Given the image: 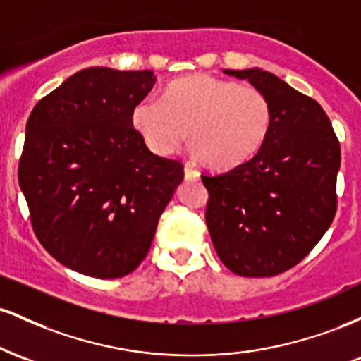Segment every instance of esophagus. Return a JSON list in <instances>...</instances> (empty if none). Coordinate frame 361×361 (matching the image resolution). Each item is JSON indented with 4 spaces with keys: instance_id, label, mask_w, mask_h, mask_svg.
Segmentation results:
<instances>
[{
    "instance_id": "esophagus-1",
    "label": "esophagus",
    "mask_w": 361,
    "mask_h": 361,
    "mask_svg": "<svg viewBox=\"0 0 361 361\" xmlns=\"http://www.w3.org/2000/svg\"><path fill=\"white\" fill-rule=\"evenodd\" d=\"M198 178H200V173H198L197 169L190 168L188 164H186V166H185V180L186 181H197Z\"/></svg>"
}]
</instances>
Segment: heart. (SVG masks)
<instances>
[{"mask_svg": "<svg viewBox=\"0 0 361 361\" xmlns=\"http://www.w3.org/2000/svg\"><path fill=\"white\" fill-rule=\"evenodd\" d=\"M132 126L157 156H171L188 135L192 152L212 168L227 169L259 151L271 128V103L255 86L190 74L171 81L163 98H142Z\"/></svg>", "mask_w": 361, "mask_h": 361, "instance_id": "b5f03b06", "label": "heart"}]
</instances>
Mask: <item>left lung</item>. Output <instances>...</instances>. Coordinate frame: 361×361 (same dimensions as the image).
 Masks as SVG:
<instances>
[{"label":"left lung","instance_id":"left-lung-1","mask_svg":"<svg viewBox=\"0 0 361 361\" xmlns=\"http://www.w3.org/2000/svg\"><path fill=\"white\" fill-rule=\"evenodd\" d=\"M224 73L247 80L271 103L270 134L246 163L214 176L205 222L219 258L241 276H273L309 255L336 214L341 149L316 100L259 68Z\"/></svg>","mask_w":361,"mask_h":361}]
</instances>
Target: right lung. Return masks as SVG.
<instances>
[{
    "mask_svg": "<svg viewBox=\"0 0 361 361\" xmlns=\"http://www.w3.org/2000/svg\"><path fill=\"white\" fill-rule=\"evenodd\" d=\"M152 71L81 69L32 110L18 183L40 244L64 267L120 279L146 258L183 181L181 163L149 151L130 120Z\"/></svg>",
    "mask_w": 361,
    "mask_h": 361,
    "instance_id": "right-lung-1",
    "label": "right lung"
}]
</instances>
